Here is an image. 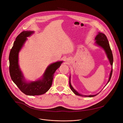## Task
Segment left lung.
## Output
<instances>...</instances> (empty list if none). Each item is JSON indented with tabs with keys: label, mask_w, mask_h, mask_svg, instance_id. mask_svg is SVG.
Listing matches in <instances>:
<instances>
[{
	"label": "left lung",
	"mask_w": 123,
	"mask_h": 123,
	"mask_svg": "<svg viewBox=\"0 0 123 123\" xmlns=\"http://www.w3.org/2000/svg\"><path fill=\"white\" fill-rule=\"evenodd\" d=\"M95 40L96 41L95 44H96V45L98 47H100V48H102L105 50V51L107 55V57L109 60L110 64L111 65V66H112V69H111V72H110V73L109 74V77L108 79V80L107 81V83H106V84H107V83L109 82V81H110V80L111 79V76H112V71H113L112 66H113V57L112 52L110 49L109 42L107 39V37L105 35V34H104V33H101V32H98L97 35L95 37ZM69 84H70V87L71 90L76 95L81 96V97H95V96L97 95L98 94V93L96 95H82V94L79 93L73 88V87L72 86V85L71 83V76H70V79H69Z\"/></svg>",
	"instance_id": "left-lung-1"
}]
</instances>
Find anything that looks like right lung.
Segmentation results:
<instances>
[{"instance_id": "obj_1", "label": "right lung", "mask_w": 123, "mask_h": 123, "mask_svg": "<svg viewBox=\"0 0 123 123\" xmlns=\"http://www.w3.org/2000/svg\"><path fill=\"white\" fill-rule=\"evenodd\" d=\"M34 31H24L17 37L9 54V72L11 79L20 89L28 96L41 95L46 93L51 86L54 74L60 67L63 61L50 64L42 75L41 79L36 81H27L18 64V53L24 46L27 38Z\"/></svg>"}]
</instances>
